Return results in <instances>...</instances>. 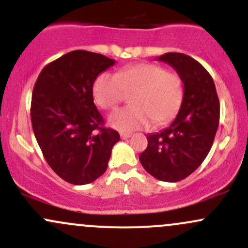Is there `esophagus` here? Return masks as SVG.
<instances>
[{
	"label": "esophagus",
	"mask_w": 248,
	"mask_h": 248,
	"mask_svg": "<svg viewBox=\"0 0 248 248\" xmlns=\"http://www.w3.org/2000/svg\"><path fill=\"white\" fill-rule=\"evenodd\" d=\"M130 137H131V135H130V133H124V132L121 133V138L122 139H129Z\"/></svg>",
	"instance_id": "esophagus-1"
}]
</instances>
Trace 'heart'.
<instances>
[{"instance_id": "obj_1", "label": "heart", "mask_w": 248, "mask_h": 248, "mask_svg": "<svg viewBox=\"0 0 248 248\" xmlns=\"http://www.w3.org/2000/svg\"><path fill=\"white\" fill-rule=\"evenodd\" d=\"M131 93V107L113 111L109 124L119 131H135L147 127L151 122L165 124L177 115L184 99V83L177 72L163 66L139 63L125 66L111 75L103 72L93 87V99L102 109L109 110Z\"/></svg>"}]
</instances>
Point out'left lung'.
Segmentation results:
<instances>
[{"label": "left lung", "mask_w": 248, "mask_h": 248, "mask_svg": "<svg viewBox=\"0 0 248 248\" xmlns=\"http://www.w3.org/2000/svg\"><path fill=\"white\" fill-rule=\"evenodd\" d=\"M157 61L168 63L182 77L184 99L170 126L146 136L147 147L139 161L155 179L176 183L196 171L210 152L220 105L212 77L196 60L166 52Z\"/></svg>", "instance_id": "1"}]
</instances>
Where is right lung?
<instances>
[{
	"label": "right lung",
	"mask_w": 248,
	"mask_h": 248,
	"mask_svg": "<svg viewBox=\"0 0 248 248\" xmlns=\"http://www.w3.org/2000/svg\"><path fill=\"white\" fill-rule=\"evenodd\" d=\"M113 64L101 54L75 50L44 66L35 83L30 116L36 140L50 168L70 184L101 177L121 138L103 126L93 94L97 76Z\"/></svg>",
	"instance_id": "1"
}]
</instances>
